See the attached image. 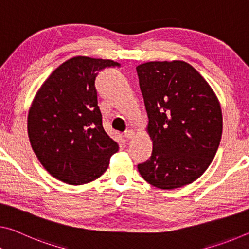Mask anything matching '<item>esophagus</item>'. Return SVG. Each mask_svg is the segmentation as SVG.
<instances>
[{
	"instance_id": "34e87169",
	"label": "esophagus",
	"mask_w": 249,
	"mask_h": 249,
	"mask_svg": "<svg viewBox=\"0 0 249 249\" xmlns=\"http://www.w3.org/2000/svg\"><path fill=\"white\" fill-rule=\"evenodd\" d=\"M133 136H135V131H133L132 129L125 130V131H124V137L127 138V139H131Z\"/></svg>"
}]
</instances>
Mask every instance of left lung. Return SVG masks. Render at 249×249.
Segmentation results:
<instances>
[{
	"label": "left lung",
	"instance_id": "1",
	"mask_svg": "<svg viewBox=\"0 0 249 249\" xmlns=\"http://www.w3.org/2000/svg\"><path fill=\"white\" fill-rule=\"evenodd\" d=\"M137 73L154 146L138 170L160 189L189 185L205 173L219 147V101L199 72L183 61L147 62L137 67Z\"/></svg>",
	"mask_w": 249,
	"mask_h": 249
}]
</instances>
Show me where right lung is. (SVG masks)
<instances>
[{
    "mask_svg": "<svg viewBox=\"0 0 249 249\" xmlns=\"http://www.w3.org/2000/svg\"><path fill=\"white\" fill-rule=\"evenodd\" d=\"M120 67L112 60L75 56L45 80L28 117L34 154L48 173L69 185H83L108 169L118 151L102 125L95 78L106 68Z\"/></svg>",
    "mask_w": 249,
    "mask_h": 249,
    "instance_id": "1",
    "label": "right lung"
}]
</instances>
